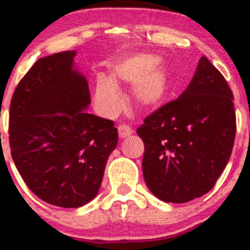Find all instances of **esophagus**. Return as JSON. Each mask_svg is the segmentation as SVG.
<instances>
[{
    "label": "esophagus",
    "mask_w": 250,
    "mask_h": 250,
    "mask_svg": "<svg viewBox=\"0 0 250 250\" xmlns=\"http://www.w3.org/2000/svg\"><path fill=\"white\" fill-rule=\"evenodd\" d=\"M118 130H119V136H120V138H127V136H130L132 134L131 127H130L129 125H125V124L119 125Z\"/></svg>",
    "instance_id": "34e87169"
}]
</instances>
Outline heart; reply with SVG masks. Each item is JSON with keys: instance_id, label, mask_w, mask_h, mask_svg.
Segmentation results:
<instances>
[{"instance_id": "1", "label": "heart", "mask_w": 250, "mask_h": 250, "mask_svg": "<svg viewBox=\"0 0 250 250\" xmlns=\"http://www.w3.org/2000/svg\"><path fill=\"white\" fill-rule=\"evenodd\" d=\"M155 56H140L118 66L110 80L99 76L95 81V101L99 110L106 115L118 112L121 107V95L116 83H137L132 87V99L141 109H152L163 104L169 94V75L165 68L156 65Z\"/></svg>"}]
</instances>
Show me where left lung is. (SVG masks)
I'll return each instance as SVG.
<instances>
[{
    "mask_svg": "<svg viewBox=\"0 0 250 250\" xmlns=\"http://www.w3.org/2000/svg\"><path fill=\"white\" fill-rule=\"evenodd\" d=\"M235 131L233 92L203 56L185 91L136 130L145 145L143 174L150 191L176 204L207 194L228 164Z\"/></svg>",
    "mask_w": 250,
    "mask_h": 250,
    "instance_id": "8db88e82",
    "label": "left lung"
}]
</instances>
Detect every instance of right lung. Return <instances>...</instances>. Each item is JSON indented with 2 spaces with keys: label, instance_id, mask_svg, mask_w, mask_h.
Wrapping results in <instances>:
<instances>
[{
  "label": "right lung",
  "instance_id": "right-lung-1",
  "mask_svg": "<svg viewBox=\"0 0 250 250\" xmlns=\"http://www.w3.org/2000/svg\"><path fill=\"white\" fill-rule=\"evenodd\" d=\"M75 51L37 60L22 77L10 105L11 155L20 175L40 199L79 208L96 196L118 129L85 111V77L74 70Z\"/></svg>",
  "mask_w": 250,
  "mask_h": 250
}]
</instances>
